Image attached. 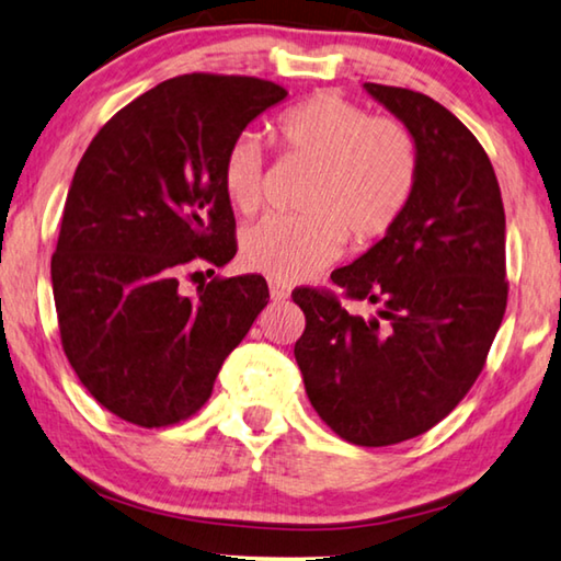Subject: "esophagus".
I'll return each instance as SVG.
<instances>
[{"mask_svg": "<svg viewBox=\"0 0 561 561\" xmlns=\"http://www.w3.org/2000/svg\"><path fill=\"white\" fill-rule=\"evenodd\" d=\"M271 298H273L275 302L288 300V298H290V288L283 286V283H278V280H271Z\"/></svg>", "mask_w": 561, "mask_h": 561, "instance_id": "1", "label": "esophagus"}]
</instances>
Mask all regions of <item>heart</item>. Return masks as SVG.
Returning a JSON list of instances; mask_svg holds the SVG:
<instances>
[{"instance_id":"obj_1","label":"heart","mask_w":561,"mask_h":561,"mask_svg":"<svg viewBox=\"0 0 561 561\" xmlns=\"http://www.w3.org/2000/svg\"><path fill=\"white\" fill-rule=\"evenodd\" d=\"M275 134L286 153L316 167V176L300 201L306 216H265L245 228V268L278 283L302 280L343 253L345 236L357 248L373 245L405 214L417 181V146L400 122L323 91L286 108ZM220 183L241 214L261 206L265 151L259 136L243 131L228 144Z\"/></svg>"}]
</instances>
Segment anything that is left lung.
<instances>
[{
    "instance_id": "left-lung-1",
    "label": "left lung",
    "mask_w": 561,
    "mask_h": 561,
    "mask_svg": "<svg viewBox=\"0 0 561 561\" xmlns=\"http://www.w3.org/2000/svg\"><path fill=\"white\" fill-rule=\"evenodd\" d=\"M363 89L415 139V191L388 236L330 275L378 313L298 288L306 330L293 353L325 425L385 447L435 427L482 373L507 308L504 206L488 153L453 112L410 89Z\"/></svg>"
}]
</instances>
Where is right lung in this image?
<instances>
[{
	"label": "right lung",
	"instance_id": "add662e5",
	"mask_svg": "<svg viewBox=\"0 0 561 561\" xmlns=\"http://www.w3.org/2000/svg\"><path fill=\"white\" fill-rule=\"evenodd\" d=\"M286 96L265 79L183 73L124 106L81 156L51 288L73 373L116 417L167 427L194 415L268 306L263 275L216 278L196 298L179 275L236 255L220 163Z\"/></svg>",
	"mask_w": 561,
	"mask_h": 561
}]
</instances>
